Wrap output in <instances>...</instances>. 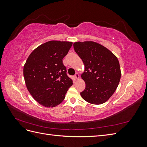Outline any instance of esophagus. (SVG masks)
Returning a JSON list of instances; mask_svg holds the SVG:
<instances>
[{
    "label": "esophagus",
    "instance_id": "obj_1",
    "mask_svg": "<svg viewBox=\"0 0 147 147\" xmlns=\"http://www.w3.org/2000/svg\"><path fill=\"white\" fill-rule=\"evenodd\" d=\"M74 77H75V78H76V79H78V78H79V77H80V76H79V74H78V73H76V74H75Z\"/></svg>",
    "mask_w": 147,
    "mask_h": 147
}]
</instances>
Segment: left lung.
Here are the masks:
<instances>
[{
  "instance_id": "left-lung-1",
  "label": "left lung",
  "mask_w": 147,
  "mask_h": 147,
  "mask_svg": "<svg viewBox=\"0 0 147 147\" xmlns=\"http://www.w3.org/2000/svg\"><path fill=\"white\" fill-rule=\"evenodd\" d=\"M74 48L84 65L82 78L86 87L81 96L92 104L104 103L115 92L121 78L118 58L107 48L94 42H75Z\"/></svg>"
}]
</instances>
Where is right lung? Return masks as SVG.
I'll return each mask as SVG.
<instances>
[{"mask_svg": "<svg viewBox=\"0 0 147 147\" xmlns=\"http://www.w3.org/2000/svg\"><path fill=\"white\" fill-rule=\"evenodd\" d=\"M72 42L49 41L30 53L24 66V80L34 99L47 107L63 101L72 80L67 74L63 59Z\"/></svg>", "mask_w": 147, "mask_h": 147, "instance_id": "obj_1", "label": "right lung"}]
</instances>
